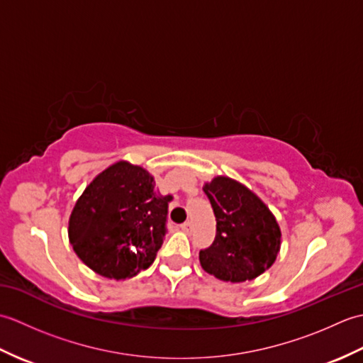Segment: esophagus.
<instances>
[{
  "label": "esophagus",
  "mask_w": 363,
  "mask_h": 363,
  "mask_svg": "<svg viewBox=\"0 0 363 363\" xmlns=\"http://www.w3.org/2000/svg\"><path fill=\"white\" fill-rule=\"evenodd\" d=\"M181 229L184 230V233L190 234L191 229H194V223H191V221H186V223H184V225H181Z\"/></svg>",
  "instance_id": "1"
}]
</instances>
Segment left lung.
<instances>
[{"label": "left lung", "mask_w": 363, "mask_h": 363, "mask_svg": "<svg viewBox=\"0 0 363 363\" xmlns=\"http://www.w3.org/2000/svg\"><path fill=\"white\" fill-rule=\"evenodd\" d=\"M203 190L217 220L213 243L199 251L203 269L225 282L256 279L281 250L274 215L256 194L228 176L213 177Z\"/></svg>", "instance_id": "1"}]
</instances>
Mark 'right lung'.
I'll use <instances>...</instances> for the list:
<instances>
[{
	"label": "right lung",
	"mask_w": 363,
	"mask_h": 363,
	"mask_svg": "<svg viewBox=\"0 0 363 363\" xmlns=\"http://www.w3.org/2000/svg\"><path fill=\"white\" fill-rule=\"evenodd\" d=\"M145 168L120 160L107 167L76 201L68 238L95 273L126 279L148 268L167 234L168 203Z\"/></svg>",
	"instance_id": "add662e5"
}]
</instances>
